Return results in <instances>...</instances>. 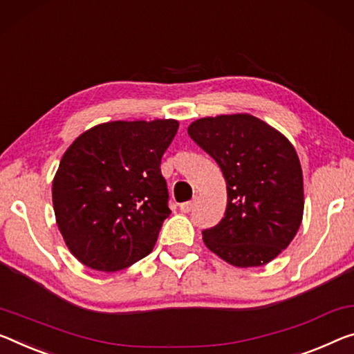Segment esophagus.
<instances>
[{
    "label": "esophagus",
    "instance_id": "obj_1",
    "mask_svg": "<svg viewBox=\"0 0 354 354\" xmlns=\"http://www.w3.org/2000/svg\"><path fill=\"white\" fill-rule=\"evenodd\" d=\"M194 204H196V199H193V201H188V203H183V204H180V212H183V214H188V212H192V210H193Z\"/></svg>",
    "mask_w": 354,
    "mask_h": 354
}]
</instances>
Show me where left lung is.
Returning a JSON list of instances; mask_svg holds the SVG:
<instances>
[{
  "instance_id": "left-lung-1",
  "label": "left lung",
  "mask_w": 354,
  "mask_h": 354,
  "mask_svg": "<svg viewBox=\"0 0 354 354\" xmlns=\"http://www.w3.org/2000/svg\"><path fill=\"white\" fill-rule=\"evenodd\" d=\"M188 134L216 161L227 204L218 225L203 231L210 252L236 268H258L290 245L304 215V180L295 147L250 113L204 117Z\"/></svg>"
}]
</instances>
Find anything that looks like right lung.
Instances as JSON below:
<instances>
[{"mask_svg":"<svg viewBox=\"0 0 354 354\" xmlns=\"http://www.w3.org/2000/svg\"><path fill=\"white\" fill-rule=\"evenodd\" d=\"M177 120L107 122L64 151L52 183L58 230L86 268L117 272L153 250L171 210L161 158Z\"/></svg>","mask_w":354,"mask_h":354,"instance_id":"add662e5","label":"right lung"}]
</instances>
